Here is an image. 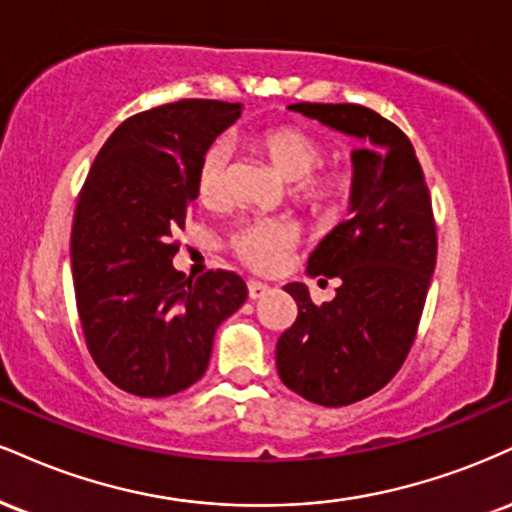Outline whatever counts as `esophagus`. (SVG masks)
Returning <instances> with one entry per match:
<instances>
[{
	"instance_id": "esophagus-1",
	"label": "esophagus",
	"mask_w": 512,
	"mask_h": 512,
	"mask_svg": "<svg viewBox=\"0 0 512 512\" xmlns=\"http://www.w3.org/2000/svg\"><path fill=\"white\" fill-rule=\"evenodd\" d=\"M267 293H269L267 283L255 281V279L248 281V295H250V300H260V298H264V295H267Z\"/></svg>"
}]
</instances>
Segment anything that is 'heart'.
<instances>
[{
    "label": "heart",
    "instance_id": "heart-1",
    "mask_svg": "<svg viewBox=\"0 0 512 512\" xmlns=\"http://www.w3.org/2000/svg\"><path fill=\"white\" fill-rule=\"evenodd\" d=\"M248 145L274 166L276 174L291 181V195L298 205L322 212L341 197L343 176L338 171L315 169L322 162L324 145L307 128L291 126V123L262 128L248 135ZM229 162L231 147L226 140H214L200 157L195 174V195L200 205H221ZM293 245L295 229L279 219L248 221L238 226L231 236L233 252L257 272L279 269Z\"/></svg>",
    "mask_w": 512,
    "mask_h": 512
}]
</instances>
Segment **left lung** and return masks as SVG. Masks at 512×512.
<instances>
[{
  "instance_id": "8db88e82",
  "label": "left lung",
  "mask_w": 512,
  "mask_h": 512,
  "mask_svg": "<svg viewBox=\"0 0 512 512\" xmlns=\"http://www.w3.org/2000/svg\"><path fill=\"white\" fill-rule=\"evenodd\" d=\"M288 109L360 140L350 155V219L307 260V276L341 286L317 307L305 283H288L298 319L276 343L283 384L310 403L341 408L384 389L415 341L436 267L432 197L408 135L384 116L360 104Z\"/></svg>"
}]
</instances>
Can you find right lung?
Wrapping results in <instances>:
<instances>
[{
	"label": "right lung",
	"mask_w": 512,
	"mask_h": 512,
	"mask_svg": "<svg viewBox=\"0 0 512 512\" xmlns=\"http://www.w3.org/2000/svg\"><path fill=\"white\" fill-rule=\"evenodd\" d=\"M240 104L181 100L121 123L80 190L71 272L92 360L140 398L186 391L205 374L214 334L248 298L233 272L186 279L174 236L186 229L195 174Z\"/></svg>",
	"instance_id": "1"
}]
</instances>
